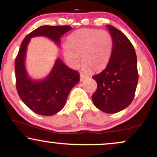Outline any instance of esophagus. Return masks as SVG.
I'll return each mask as SVG.
<instances>
[{
    "mask_svg": "<svg viewBox=\"0 0 157 157\" xmlns=\"http://www.w3.org/2000/svg\"><path fill=\"white\" fill-rule=\"evenodd\" d=\"M86 78H88L87 76H86V75L83 74V73H81V74H80V79H81V81H84Z\"/></svg>",
    "mask_w": 157,
    "mask_h": 157,
    "instance_id": "obj_1",
    "label": "esophagus"
}]
</instances>
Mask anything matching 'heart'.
Instances as JSON below:
<instances>
[{"label":"heart","mask_w":157,"mask_h":157,"mask_svg":"<svg viewBox=\"0 0 157 157\" xmlns=\"http://www.w3.org/2000/svg\"><path fill=\"white\" fill-rule=\"evenodd\" d=\"M112 36L108 31L81 29L74 31L68 38V44L63 46V53L66 61L76 68L80 62L83 69L98 71L106 67L113 52Z\"/></svg>","instance_id":"heart-1"}]
</instances>
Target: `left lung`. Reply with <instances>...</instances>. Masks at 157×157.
Masks as SVG:
<instances>
[{
	"label": "left lung",
	"mask_w": 157,
	"mask_h": 157,
	"mask_svg": "<svg viewBox=\"0 0 157 157\" xmlns=\"http://www.w3.org/2000/svg\"><path fill=\"white\" fill-rule=\"evenodd\" d=\"M107 27L113 38V52L104 70L92 76L97 83L92 100L101 111L114 113L132 102L139 74L136 52L132 43L121 31L111 25Z\"/></svg>",
	"instance_id": "obj_1"
}]
</instances>
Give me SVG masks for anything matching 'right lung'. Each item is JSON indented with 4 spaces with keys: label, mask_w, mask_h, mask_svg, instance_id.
<instances>
[{
    "label": "right lung",
    "mask_w": 157,
    "mask_h": 157,
    "mask_svg": "<svg viewBox=\"0 0 157 157\" xmlns=\"http://www.w3.org/2000/svg\"><path fill=\"white\" fill-rule=\"evenodd\" d=\"M69 25H43L25 36L15 61L16 89L23 102L39 115L52 116L63 108L72 88L80 81L78 72L57 59L50 74L42 81L29 78L25 68L26 48L32 37L46 36L60 45V38L69 31Z\"/></svg>",
    "instance_id": "1"
}]
</instances>
